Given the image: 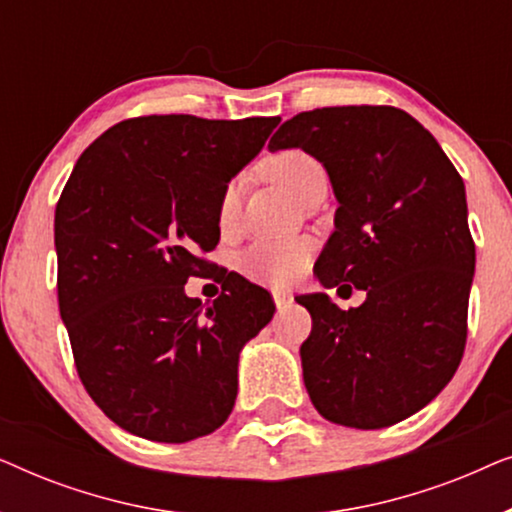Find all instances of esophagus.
<instances>
[{"label":"esophagus","instance_id":"34e87169","mask_svg":"<svg viewBox=\"0 0 512 512\" xmlns=\"http://www.w3.org/2000/svg\"><path fill=\"white\" fill-rule=\"evenodd\" d=\"M272 298H275V305L279 310H284V307H289L293 303V296L289 291H275L272 293Z\"/></svg>","mask_w":512,"mask_h":512}]
</instances>
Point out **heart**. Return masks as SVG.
Returning a JSON list of instances; mask_svg holds the SVG:
<instances>
[{"mask_svg": "<svg viewBox=\"0 0 512 512\" xmlns=\"http://www.w3.org/2000/svg\"><path fill=\"white\" fill-rule=\"evenodd\" d=\"M265 174L296 198L303 200L319 181H326V170L312 153L303 149H284L265 160ZM240 216V184L230 181L219 195L216 205V226L221 233H230ZM312 254L310 242L303 237H258L242 254V272L258 284L284 286L303 272Z\"/></svg>", "mask_w": 512, "mask_h": 512, "instance_id": "obj_1", "label": "heart"}]
</instances>
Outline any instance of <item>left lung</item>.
<instances>
[{
	"mask_svg": "<svg viewBox=\"0 0 512 512\" xmlns=\"http://www.w3.org/2000/svg\"><path fill=\"white\" fill-rule=\"evenodd\" d=\"M268 149H303L326 167L338 209L314 272L326 289L366 291L349 310L326 293L296 298L312 317L300 345L312 405L352 429L403 422L445 389L464 356L475 270L464 179L396 107L303 111Z\"/></svg>",
	"mask_w": 512,
	"mask_h": 512,
	"instance_id": "left-lung-1",
	"label": "left lung"
}]
</instances>
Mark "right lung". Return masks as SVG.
Wrapping results in <instances>:
<instances>
[{
    "instance_id": "obj_1",
    "label": "right lung",
    "mask_w": 512,
    "mask_h": 512,
    "mask_svg": "<svg viewBox=\"0 0 512 512\" xmlns=\"http://www.w3.org/2000/svg\"><path fill=\"white\" fill-rule=\"evenodd\" d=\"M279 121L128 118L76 160L55 207L60 317L83 387L128 433L188 443L233 410L240 352L275 303L233 272L209 307L184 284L212 270L219 195Z\"/></svg>"
}]
</instances>
